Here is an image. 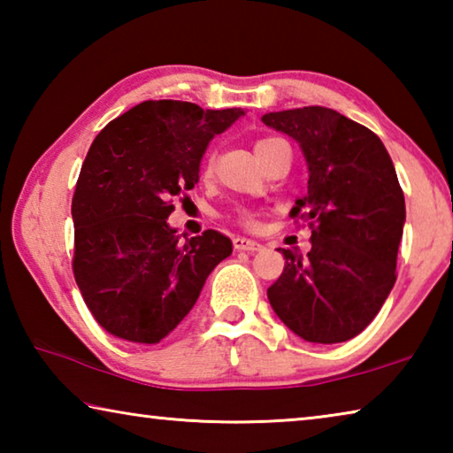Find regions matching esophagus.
I'll return each instance as SVG.
<instances>
[{"instance_id": "esophagus-1", "label": "esophagus", "mask_w": 453, "mask_h": 453, "mask_svg": "<svg viewBox=\"0 0 453 453\" xmlns=\"http://www.w3.org/2000/svg\"><path fill=\"white\" fill-rule=\"evenodd\" d=\"M234 248H235L237 251H251V254H254V251H259V250H262L264 245L259 243V242L248 240V237L237 235V237H234Z\"/></svg>"}]
</instances>
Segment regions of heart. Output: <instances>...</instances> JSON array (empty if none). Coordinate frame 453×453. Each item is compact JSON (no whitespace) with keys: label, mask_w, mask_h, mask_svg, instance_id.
I'll list each match as a JSON object with an SVG mask.
<instances>
[{"label":"heart","mask_w":453,"mask_h":453,"mask_svg":"<svg viewBox=\"0 0 453 453\" xmlns=\"http://www.w3.org/2000/svg\"><path fill=\"white\" fill-rule=\"evenodd\" d=\"M272 142H273V137H267V140H259V142L256 143V151L262 150L264 145L272 143ZM237 221H240V224L245 226V227H251V226L256 224V216H254V213H251L250 210H240V211H237Z\"/></svg>","instance_id":"1"}]
</instances>
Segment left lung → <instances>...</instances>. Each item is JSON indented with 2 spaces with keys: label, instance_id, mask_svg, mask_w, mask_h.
Segmentation results:
<instances>
[{
  "label": "left lung",
  "instance_id": "obj_1",
  "mask_svg": "<svg viewBox=\"0 0 453 453\" xmlns=\"http://www.w3.org/2000/svg\"><path fill=\"white\" fill-rule=\"evenodd\" d=\"M267 127L300 143L308 194L291 218L310 221L311 250H283L286 267L267 300L291 332L311 343L356 337L395 283L405 199L388 150L372 129L321 105L272 111Z\"/></svg>",
  "mask_w": 453,
  "mask_h": 453
}]
</instances>
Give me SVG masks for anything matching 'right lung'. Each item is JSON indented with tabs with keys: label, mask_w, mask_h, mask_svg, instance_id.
Instances as JSON below:
<instances>
[{
	"label": "right lung",
	"mask_w": 453,
	"mask_h": 453,
	"mask_svg": "<svg viewBox=\"0 0 453 453\" xmlns=\"http://www.w3.org/2000/svg\"><path fill=\"white\" fill-rule=\"evenodd\" d=\"M243 113L150 99L91 143L72 199L73 275L105 332L134 343L162 342L232 254V240L216 229L180 242L167 218L172 199L197 183L210 142Z\"/></svg>",
	"instance_id": "obj_1"
}]
</instances>
